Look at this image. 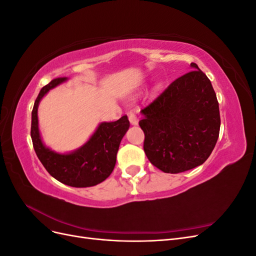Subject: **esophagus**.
<instances>
[{
    "label": "esophagus",
    "mask_w": 256,
    "mask_h": 256,
    "mask_svg": "<svg viewBox=\"0 0 256 256\" xmlns=\"http://www.w3.org/2000/svg\"><path fill=\"white\" fill-rule=\"evenodd\" d=\"M128 118H129V122L132 124V125H136L138 124V116L134 112L128 113Z\"/></svg>",
    "instance_id": "esophagus-1"
}]
</instances>
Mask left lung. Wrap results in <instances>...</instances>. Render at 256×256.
Returning a JSON list of instances; mask_svg holds the SVG:
<instances>
[{
  "mask_svg": "<svg viewBox=\"0 0 256 256\" xmlns=\"http://www.w3.org/2000/svg\"><path fill=\"white\" fill-rule=\"evenodd\" d=\"M141 110L143 148L164 173L196 168L210 156L220 132V111L210 80L196 63Z\"/></svg>",
  "mask_w": 256,
  "mask_h": 256,
  "instance_id": "obj_1",
  "label": "left lung"
}]
</instances>
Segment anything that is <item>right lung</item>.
Segmentation results:
<instances>
[{"label":"right lung","mask_w":256,"mask_h":256,"mask_svg":"<svg viewBox=\"0 0 256 256\" xmlns=\"http://www.w3.org/2000/svg\"><path fill=\"white\" fill-rule=\"evenodd\" d=\"M65 80V76L53 79L40 90L32 111L30 138L38 159L52 177L72 187H92L106 180L112 173L120 143L130 124L127 115L116 122L100 124L90 141L72 154H60L47 148L42 144L38 131V104L46 92Z\"/></svg>","instance_id":"add662e5"}]
</instances>
